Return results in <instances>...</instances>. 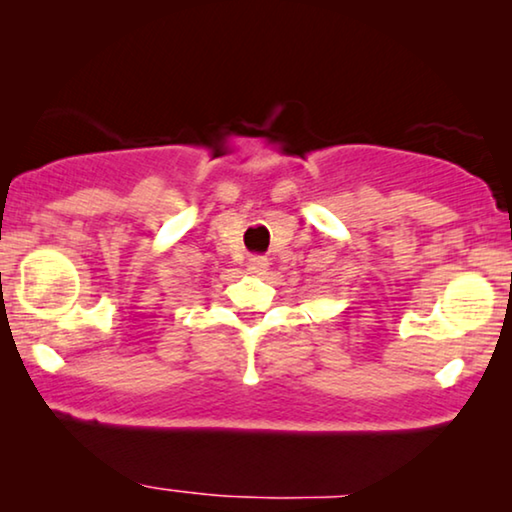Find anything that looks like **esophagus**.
<instances>
[{
    "mask_svg": "<svg viewBox=\"0 0 512 512\" xmlns=\"http://www.w3.org/2000/svg\"><path fill=\"white\" fill-rule=\"evenodd\" d=\"M247 270L251 272V275H263V272L268 270V258L251 256L249 261H247Z\"/></svg>",
    "mask_w": 512,
    "mask_h": 512,
    "instance_id": "esophagus-1",
    "label": "esophagus"
}]
</instances>
